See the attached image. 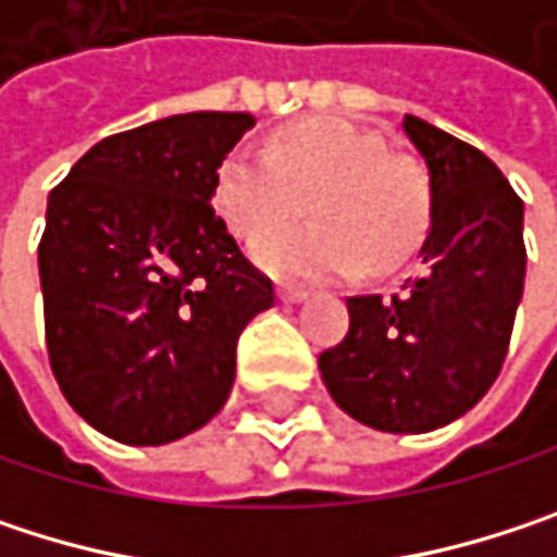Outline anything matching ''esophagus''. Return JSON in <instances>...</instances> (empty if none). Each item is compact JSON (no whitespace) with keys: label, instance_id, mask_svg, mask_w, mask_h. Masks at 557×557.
I'll use <instances>...</instances> for the list:
<instances>
[{"label":"esophagus","instance_id":"34e87169","mask_svg":"<svg viewBox=\"0 0 557 557\" xmlns=\"http://www.w3.org/2000/svg\"><path fill=\"white\" fill-rule=\"evenodd\" d=\"M277 296L283 299V302H302V299L309 296V289H302V286H289V283H286V286H280Z\"/></svg>","mask_w":557,"mask_h":557}]
</instances>
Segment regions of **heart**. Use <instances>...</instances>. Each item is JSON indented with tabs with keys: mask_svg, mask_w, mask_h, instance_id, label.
<instances>
[{
	"mask_svg": "<svg viewBox=\"0 0 557 557\" xmlns=\"http://www.w3.org/2000/svg\"><path fill=\"white\" fill-rule=\"evenodd\" d=\"M306 201L312 226L273 232ZM215 206L242 238L272 232L255 245V261L274 277L387 274L429 232L432 176L368 128L306 119L283 128L268 151L232 154L215 180Z\"/></svg>",
	"mask_w": 557,
	"mask_h": 557,
	"instance_id": "1",
	"label": "heart"
}]
</instances>
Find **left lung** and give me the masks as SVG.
<instances>
[{
	"mask_svg": "<svg viewBox=\"0 0 557 557\" xmlns=\"http://www.w3.org/2000/svg\"><path fill=\"white\" fill-rule=\"evenodd\" d=\"M406 138L432 176L422 268L389 299L351 296L348 335L319 355L332 399L381 432H432L497 381L525 280L522 199L468 141L416 119Z\"/></svg>",
	"mask_w": 557,
	"mask_h": 557,
	"instance_id": "8db88e82",
	"label": "left lung"
}]
</instances>
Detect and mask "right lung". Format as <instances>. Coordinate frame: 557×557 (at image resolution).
<instances>
[{
    "label": "right lung",
    "instance_id": "right-lung-1",
    "mask_svg": "<svg viewBox=\"0 0 557 557\" xmlns=\"http://www.w3.org/2000/svg\"><path fill=\"white\" fill-rule=\"evenodd\" d=\"M248 112H186L92 145L51 189L38 245L48 358L66 403L125 445L206 425L274 283L212 209Z\"/></svg>",
    "mask_w": 557,
    "mask_h": 557
}]
</instances>
